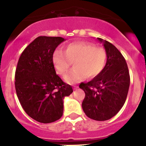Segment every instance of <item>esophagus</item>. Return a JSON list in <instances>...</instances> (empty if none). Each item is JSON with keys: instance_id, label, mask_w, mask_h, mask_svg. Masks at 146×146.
<instances>
[{"instance_id": "esophagus-1", "label": "esophagus", "mask_w": 146, "mask_h": 146, "mask_svg": "<svg viewBox=\"0 0 146 146\" xmlns=\"http://www.w3.org/2000/svg\"><path fill=\"white\" fill-rule=\"evenodd\" d=\"M79 88V87H78V86H74V89H75V90H76V89H77V88Z\"/></svg>"}]
</instances>
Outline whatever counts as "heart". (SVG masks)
I'll use <instances>...</instances> for the list:
<instances>
[{
	"label": "heart",
	"instance_id": "heart-1",
	"mask_svg": "<svg viewBox=\"0 0 146 146\" xmlns=\"http://www.w3.org/2000/svg\"><path fill=\"white\" fill-rule=\"evenodd\" d=\"M56 70L62 76L72 64L74 68L65 77L70 84H75L84 78L93 79L102 72L107 62V53L102 47L89 42H75L66 46L64 51L56 50L52 56Z\"/></svg>",
	"mask_w": 146,
	"mask_h": 146
}]
</instances>
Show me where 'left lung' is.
Here are the masks:
<instances>
[{"label": "left lung", "mask_w": 146, "mask_h": 146, "mask_svg": "<svg viewBox=\"0 0 146 146\" xmlns=\"http://www.w3.org/2000/svg\"><path fill=\"white\" fill-rule=\"evenodd\" d=\"M107 53L106 64L100 75L79 88L85 93L82 109L87 117L105 121L114 117L125 102L130 75L125 59L118 49L108 41L97 38Z\"/></svg>", "instance_id": "8db88e82"}]
</instances>
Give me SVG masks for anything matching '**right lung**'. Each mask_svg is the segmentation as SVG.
<instances>
[{
    "mask_svg": "<svg viewBox=\"0 0 146 146\" xmlns=\"http://www.w3.org/2000/svg\"><path fill=\"white\" fill-rule=\"evenodd\" d=\"M62 37L39 36L21 55L15 76L17 96L29 117L41 123H50L63 115L64 98L73 93L56 73L52 62Z\"/></svg>",
    "mask_w": 146,
    "mask_h": 146,
    "instance_id": "1",
    "label": "right lung"
}]
</instances>
